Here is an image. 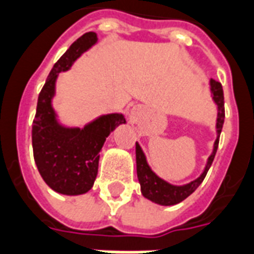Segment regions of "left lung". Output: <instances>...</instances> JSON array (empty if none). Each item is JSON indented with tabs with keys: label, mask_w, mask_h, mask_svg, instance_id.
Returning <instances> with one entry per match:
<instances>
[{
	"label": "left lung",
	"mask_w": 254,
	"mask_h": 254,
	"mask_svg": "<svg viewBox=\"0 0 254 254\" xmlns=\"http://www.w3.org/2000/svg\"><path fill=\"white\" fill-rule=\"evenodd\" d=\"M210 93H211V98L214 103L217 105V122H215V130H217V138L214 141L213 152L208 156L204 170L202 174L199 175L198 178L191 180L190 183L186 185H172L170 182H167L156 172L152 170L148 161H146V156L141 146L138 142H136V165H137V178L141 186V194L144 198L151 200L153 203L160 204V206H174L180 202H183L187 196L194 192L195 190L198 189L200 183L203 182L204 176L207 174L208 168L213 164L214 157L217 153L218 142H219V134L222 130L223 121H225V105H223V90L222 86L219 82L215 80H210Z\"/></svg>",
	"instance_id": "left-lung-1"
}]
</instances>
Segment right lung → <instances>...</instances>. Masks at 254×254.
I'll use <instances>...</instances> for the list:
<instances>
[{
	"label": "right lung",
	"mask_w": 254,
	"mask_h": 254,
	"mask_svg": "<svg viewBox=\"0 0 254 254\" xmlns=\"http://www.w3.org/2000/svg\"><path fill=\"white\" fill-rule=\"evenodd\" d=\"M97 41V35L89 32L72 43L51 69L37 99L32 125L33 157L47 186L63 195H82L91 190L98 174L99 152L106 137L117 127L127 124L124 114L109 113L83 127H67L59 121L52 105L60 72L68 71L75 60Z\"/></svg>",
	"instance_id": "right-lung-1"
}]
</instances>
